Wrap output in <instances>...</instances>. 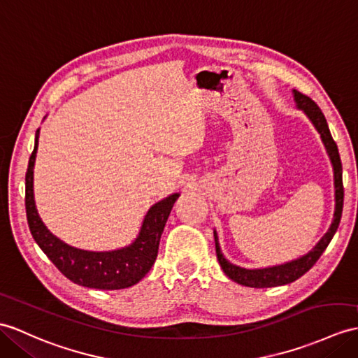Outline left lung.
<instances>
[{"mask_svg":"<svg viewBox=\"0 0 358 358\" xmlns=\"http://www.w3.org/2000/svg\"><path fill=\"white\" fill-rule=\"evenodd\" d=\"M294 101L297 103V108H301V110L305 111V114L308 115L310 120L313 122L315 129L319 131L322 141L325 143L327 152L331 159L332 168H334V185H336L334 221H332L329 230L327 231V235L319 241V244L315 245L308 255L302 256L301 259L287 262L284 265H278V267H268V268H259V270H247V268H241V267H236V265H234V264H230L226 257L222 256V253L220 250L217 231H213L215 247H217V257H218V262L221 265L222 271L226 273L231 280H235V282H238V284L245 285V287H252V288L278 287V285L289 284V282H294L301 276H303V274L308 271L315 262L319 261L322 253L327 250V247L331 243L332 236L336 235V231L338 229L340 220H342L345 190H343V180H342V162H340L337 145L331 137L327 119H325V115H323V113L320 111L317 103H315L308 96L299 93L297 90H294Z\"/></svg>","mask_w":358,"mask_h":358,"instance_id":"obj_1","label":"left lung"}]
</instances>
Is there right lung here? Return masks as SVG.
<instances>
[{"label":"right lung","instance_id":"right-lung-1","mask_svg":"<svg viewBox=\"0 0 358 358\" xmlns=\"http://www.w3.org/2000/svg\"><path fill=\"white\" fill-rule=\"evenodd\" d=\"M38 137L39 129L26 172V213L33 239L56 268L74 284L97 289H122L137 284L146 276L157 259L163 229L180 195L173 194L154 204L146 213L137 239L128 247L114 252H88L71 247L50 234L39 218L33 199V166L38 151Z\"/></svg>","mask_w":358,"mask_h":358}]
</instances>
